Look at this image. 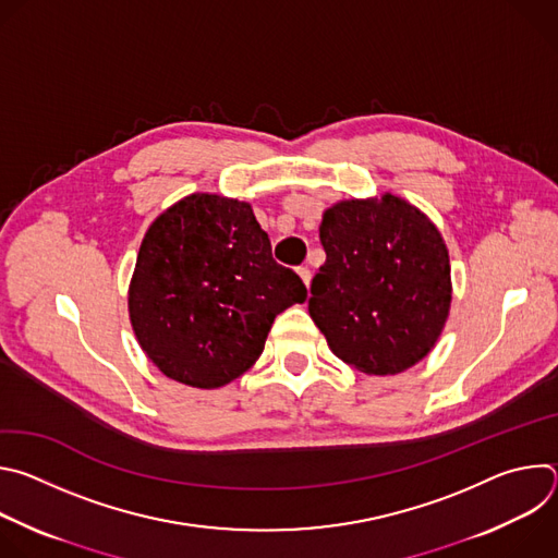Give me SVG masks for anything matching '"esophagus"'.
I'll return each mask as SVG.
<instances>
[{"label": "esophagus", "mask_w": 558, "mask_h": 558, "mask_svg": "<svg viewBox=\"0 0 558 558\" xmlns=\"http://www.w3.org/2000/svg\"><path fill=\"white\" fill-rule=\"evenodd\" d=\"M298 276H300V278H302V282H304V284H306V287H308V284H311V271H308V269H306V267H300V269H298Z\"/></svg>", "instance_id": "obj_1"}]
</instances>
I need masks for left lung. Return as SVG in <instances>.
<instances>
[{
	"instance_id": "left-lung-1",
	"label": "left lung",
	"mask_w": 558,
	"mask_h": 558,
	"mask_svg": "<svg viewBox=\"0 0 558 558\" xmlns=\"http://www.w3.org/2000/svg\"><path fill=\"white\" fill-rule=\"evenodd\" d=\"M327 263L308 315L329 349L366 375H397L437 344L452 302L450 258L435 222L390 192L323 214Z\"/></svg>"
}]
</instances>
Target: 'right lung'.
Instances as JSON below:
<instances>
[{"instance_id": "1", "label": "right lung", "mask_w": 558, "mask_h": 558, "mask_svg": "<svg viewBox=\"0 0 558 558\" xmlns=\"http://www.w3.org/2000/svg\"><path fill=\"white\" fill-rule=\"evenodd\" d=\"M304 300L298 274L271 258L252 205L203 192L154 218L128 289L143 353L194 388H218L250 371L276 315Z\"/></svg>"}]
</instances>
